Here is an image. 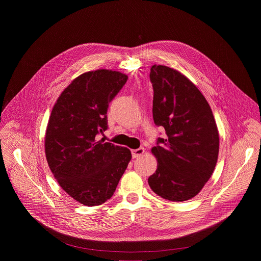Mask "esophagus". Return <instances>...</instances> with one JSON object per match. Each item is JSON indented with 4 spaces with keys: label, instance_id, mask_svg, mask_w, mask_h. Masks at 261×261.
Masks as SVG:
<instances>
[{
    "label": "esophagus",
    "instance_id": "obj_1",
    "mask_svg": "<svg viewBox=\"0 0 261 261\" xmlns=\"http://www.w3.org/2000/svg\"><path fill=\"white\" fill-rule=\"evenodd\" d=\"M132 153V157L133 158H138L140 156H142L144 154V148L143 147H139V148H135V150L131 151Z\"/></svg>",
    "mask_w": 261,
    "mask_h": 261
}]
</instances>
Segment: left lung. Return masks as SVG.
I'll use <instances>...</instances> for the list:
<instances>
[{"instance_id":"8db88e82","label":"left lung","mask_w":261,"mask_h":261,"mask_svg":"<svg viewBox=\"0 0 261 261\" xmlns=\"http://www.w3.org/2000/svg\"><path fill=\"white\" fill-rule=\"evenodd\" d=\"M153 118L165 129L152 154L157 169L148 177L151 189L170 201L196 196L212 176L219 155V131L210 104L179 71L153 65Z\"/></svg>"}]
</instances>
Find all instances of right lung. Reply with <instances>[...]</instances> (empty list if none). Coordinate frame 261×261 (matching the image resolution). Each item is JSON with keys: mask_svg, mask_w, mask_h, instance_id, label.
Returning a JSON list of instances; mask_svg holds the SVG:
<instances>
[{"mask_svg": "<svg viewBox=\"0 0 261 261\" xmlns=\"http://www.w3.org/2000/svg\"><path fill=\"white\" fill-rule=\"evenodd\" d=\"M127 80L126 74L107 69L81 74L61 93L47 123L48 166L61 188L87 206L114 195L132 158L129 148L96 138L107 129L108 103Z\"/></svg>", "mask_w": 261, "mask_h": 261, "instance_id": "1", "label": "right lung"}]
</instances>
